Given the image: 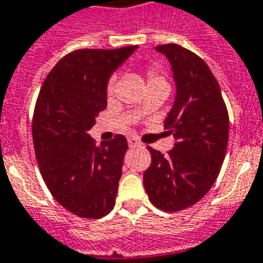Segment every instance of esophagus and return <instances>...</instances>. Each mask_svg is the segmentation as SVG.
Instances as JSON below:
<instances>
[{
  "label": "esophagus",
  "instance_id": "esophagus-1",
  "mask_svg": "<svg viewBox=\"0 0 263 263\" xmlns=\"http://www.w3.org/2000/svg\"><path fill=\"white\" fill-rule=\"evenodd\" d=\"M128 145L131 146V148H135V146H141V142H139L137 138L129 137V138H128Z\"/></svg>",
  "mask_w": 263,
  "mask_h": 263
}]
</instances>
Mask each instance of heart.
<instances>
[{
	"instance_id": "1",
	"label": "heart",
	"mask_w": 263,
	"mask_h": 263,
	"mask_svg": "<svg viewBox=\"0 0 263 263\" xmlns=\"http://www.w3.org/2000/svg\"><path fill=\"white\" fill-rule=\"evenodd\" d=\"M146 82H148V86H153V85H167L165 79L162 78V74L160 73L158 69L155 67H149L146 70ZM115 93V78H110L106 83V98L112 99ZM144 114V106H139L137 109V115H142Z\"/></svg>"
}]
</instances>
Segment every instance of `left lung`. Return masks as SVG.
Returning <instances> with one entry per match:
<instances>
[{
	"mask_svg": "<svg viewBox=\"0 0 263 263\" xmlns=\"http://www.w3.org/2000/svg\"><path fill=\"white\" fill-rule=\"evenodd\" d=\"M155 50L168 59L176 82L174 105L164 121L176 144L168 155L148 146L144 187L157 209L173 213L196 204L216 181L228 148L229 114L203 59L174 43Z\"/></svg>",
	"mask_w": 263,
	"mask_h": 263,
	"instance_id": "left-lung-1",
	"label": "left lung"
}]
</instances>
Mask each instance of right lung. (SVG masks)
Instances as JSON below:
<instances>
[{
  "label": "right lung",
  "mask_w": 263,
  "mask_h": 263,
  "mask_svg": "<svg viewBox=\"0 0 263 263\" xmlns=\"http://www.w3.org/2000/svg\"><path fill=\"white\" fill-rule=\"evenodd\" d=\"M137 46L74 50L51 69L35 102L34 151L51 196L85 219L114 209L128 142L124 135L95 145L87 134L106 108V83Z\"/></svg>",
  "instance_id": "right-lung-1"
}]
</instances>
